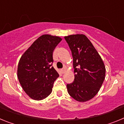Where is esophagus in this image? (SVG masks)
Listing matches in <instances>:
<instances>
[{
  "instance_id": "esophagus-1",
  "label": "esophagus",
  "mask_w": 124,
  "mask_h": 124,
  "mask_svg": "<svg viewBox=\"0 0 124 124\" xmlns=\"http://www.w3.org/2000/svg\"><path fill=\"white\" fill-rule=\"evenodd\" d=\"M65 71H66L65 69H62V70H61V72L63 73V74H64V73H65Z\"/></svg>"
}]
</instances>
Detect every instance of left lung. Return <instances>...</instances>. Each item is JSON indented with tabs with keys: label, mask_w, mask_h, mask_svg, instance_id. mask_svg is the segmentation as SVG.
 I'll return each instance as SVG.
<instances>
[{
	"label": "left lung",
	"mask_w": 124,
	"mask_h": 124,
	"mask_svg": "<svg viewBox=\"0 0 124 124\" xmlns=\"http://www.w3.org/2000/svg\"><path fill=\"white\" fill-rule=\"evenodd\" d=\"M73 58L74 80L67 84L69 94L86 102L99 92L106 75L104 64L90 40L83 34L64 37Z\"/></svg>",
	"instance_id": "left-lung-1"
}]
</instances>
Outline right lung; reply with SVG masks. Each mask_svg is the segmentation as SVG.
<instances>
[{
	"instance_id": "1",
	"label": "right lung",
	"mask_w": 124,
	"mask_h": 124,
	"mask_svg": "<svg viewBox=\"0 0 124 124\" xmlns=\"http://www.w3.org/2000/svg\"><path fill=\"white\" fill-rule=\"evenodd\" d=\"M62 40L43 35L33 43L19 60L17 76L24 91L32 99H45L51 94L59 74L52 66L53 53Z\"/></svg>"
}]
</instances>
